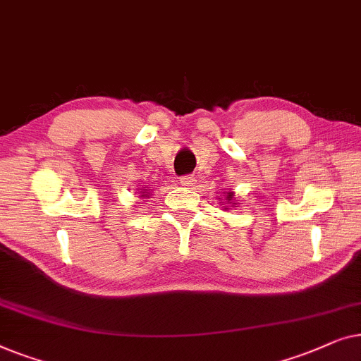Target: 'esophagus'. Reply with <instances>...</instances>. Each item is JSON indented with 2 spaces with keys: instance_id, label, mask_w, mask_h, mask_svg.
<instances>
[{
  "instance_id": "esophagus-1",
  "label": "esophagus",
  "mask_w": 361,
  "mask_h": 361,
  "mask_svg": "<svg viewBox=\"0 0 361 361\" xmlns=\"http://www.w3.org/2000/svg\"><path fill=\"white\" fill-rule=\"evenodd\" d=\"M178 183L181 186H192L196 183V180L192 178L191 175H186V176H181V178L178 180Z\"/></svg>"
}]
</instances>
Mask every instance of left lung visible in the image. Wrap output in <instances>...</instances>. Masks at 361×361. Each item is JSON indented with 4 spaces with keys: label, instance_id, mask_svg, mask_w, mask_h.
<instances>
[{
    "label": "left lung",
    "instance_id": "obj_1",
    "mask_svg": "<svg viewBox=\"0 0 361 361\" xmlns=\"http://www.w3.org/2000/svg\"><path fill=\"white\" fill-rule=\"evenodd\" d=\"M232 192H227V201H232Z\"/></svg>",
    "mask_w": 361,
    "mask_h": 361
}]
</instances>
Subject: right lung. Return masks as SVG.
I'll list each match as a JSON object with an SVG mask.
<instances>
[{"label":"right lung","instance_id":"1","mask_svg":"<svg viewBox=\"0 0 361 361\" xmlns=\"http://www.w3.org/2000/svg\"><path fill=\"white\" fill-rule=\"evenodd\" d=\"M145 192H147V191H142V196H147V195H145Z\"/></svg>","mask_w":361,"mask_h":361}]
</instances>
